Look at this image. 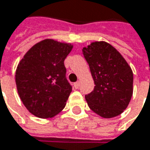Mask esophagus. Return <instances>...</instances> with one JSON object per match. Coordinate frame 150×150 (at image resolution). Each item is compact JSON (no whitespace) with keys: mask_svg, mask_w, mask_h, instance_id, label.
<instances>
[{"mask_svg":"<svg viewBox=\"0 0 150 150\" xmlns=\"http://www.w3.org/2000/svg\"><path fill=\"white\" fill-rule=\"evenodd\" d=\"M79 85H80V82L77 81V82H75V84H74V87H75V88H79Z\"/></svg>","mask_w":150,"mask_h":150,"instance_id":"obj_1","label":"esophagus"}]
</instances>
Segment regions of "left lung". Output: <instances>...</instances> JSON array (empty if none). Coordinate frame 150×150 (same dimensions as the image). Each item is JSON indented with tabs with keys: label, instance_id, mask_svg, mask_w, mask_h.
<instances>
[{
	"label": "left lung",
	"instance_id": "obj_1",
	"mask_svg": "<svg viewBox=\"0 0 150 150\" xmlns=\"http://www.w3.org/2000/svg\"><path fill=\"white\" fill-rule=\"evenodd\" d=\"M96 84L85 96L88 107L103 118L121 115L133 95V71L123 56L109 43L94 42L82 48Z\"/></svg>",
	"mask_w": 150,
	"mask_h": 150
}]
</instances>
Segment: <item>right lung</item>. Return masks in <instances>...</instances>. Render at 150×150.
<instances>
[{"instance_id": "add662e5", "label": "right lung", "mask_w": 150, "mask_h": 150, "mask_svg": "<svg viewBox=\"0 0 150 150\" xmlns=\"http://www.w3.org/2000/svg\"><path fill=\"white\" fill-rule=\"evenodd\" d=\"M73 44L45 39L33 46L18 63L15 83L27 109L39 118H52L66 106L72 88L64 60Z\"/></svg>"}]
</instances>
